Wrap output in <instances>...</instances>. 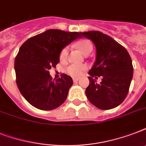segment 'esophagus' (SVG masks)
Returning a JSON list of instances; mask_svg holds the SVG:
<instances>
[{"label": "esophagus", "mask_w": 146, "mask_h": 146, "mask_svg": "<svg viewBox=\"0 0 146 146\" xmlns=\"http://www.w3.org/2000/svg\"><path fill=\"white\" fill-rule=\"evenodd\" d=\"M73 82H77L78 80H79V78H73Z\"/></svg>", "instance_id": "obj_1"}]
</instances>
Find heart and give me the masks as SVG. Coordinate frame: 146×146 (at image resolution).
Instances as JSON below:
<instances>
[{
	"mask_svg": "<svg viewBox=\"0 0 146 146\" xmlns=\"http://www.w3.org/2000/svg\"><path fill=\"white\" fill-rule=\"evenodd\" d=\"M76 46L78 48L81 50V52L84 54L87 55L89 54V53L92 52L93 46H92V43L88 39H82L80 40L79 42L76 43ZM69 53V48L68 47H64V48L62 49L60 54V59L61 60H65L67 58ZM86 69V65H76V64H71L68 66L66 68L65 71L66 73H68L69 75L73 77H76L79 76L82 73V72Z\"/></svg>",
	"mask_w": 146,
	"mask_h": 146,
	"instance_id": "b5f03b06",
	"label": "heart"
}]
</instances>
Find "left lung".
I'll return each mask as SVG.
<instances>
[{
    "label": "left lung",
    "instance_id": "obj_1",
    "mask_svg": "<svg viewBox=\"0 0 146 146\" xmlns=\"http://www.w3.org/2000/svg\"><path fill=\"white\" fill-rule=\"evenodd\" d=\"M93 42L96 48V60L89 70V85L86 89L87 98L102 110L120 105L127 97L133 74L129 53L111 36L99 31L81 33ZM102 76L97 84L93 77Z\"/></svg>",
    "mask_w": 146,
    "mask_h": 146
}]
</instances>
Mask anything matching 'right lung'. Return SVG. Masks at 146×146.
Instances as JSON below:
<instances>
[{"mask_svg":"<svg viewBox=\"0 0 146 146\" xmlns=\"http://www.w3.org/2000/svg\"><path fill=\"white\" fill-rule=\"evenodd\" d=\"M81 37L77 32L49 29L22 44L15 58L16 81L20 93L31 105L50 111L65 102L73 80L62 74L53 80L49 70L59 63L62 49Z\"/></svg>","mask_w":146,"mask_h":146,"instance_id":"add662e5","label":"right lung"}]
</instances>
